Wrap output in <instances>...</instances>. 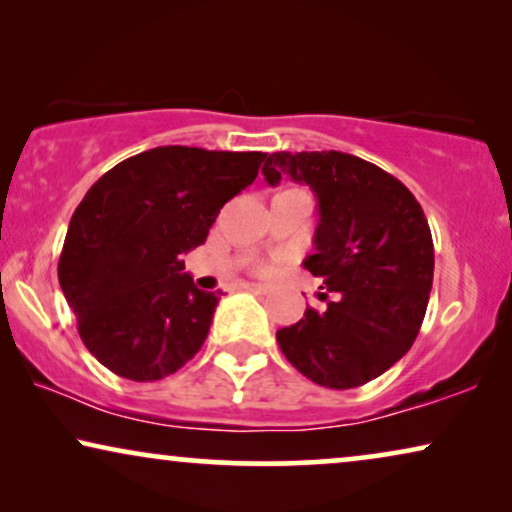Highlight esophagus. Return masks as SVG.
Wrapping results in <instances>:
<instances>
[{
	"instance_id": "obj_1",
	"label": "esophagus",
	"mask_w": 512,
	"mask_h": 512,
	"mask_svg": "<svg viewBox=\"0 0 512 512\" xmlns=\"http://www.w3.org/2000/svg\"><path fill=\"white\" fill-rule=\"evenodd\" d=\"M242 286L247 291H254V293H270L272 291L268 284H258V282H247V284H242Z\"/></svg>"
}]
</instances>
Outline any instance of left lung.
Listing matches in <instances>:
<instances>
[{
  "instance_id": "8db88e82",
  "label": "left lung",
  "mask_w": 512,
  "mask_h": 512,
  "mask_svg": "<svg viewBox=\"0 0 512 512\" xmlns=\"http://www.w3.org/2000/svg\"><path fill=\"white\" fill-rule=\"evenodd\" d=\"M263 174L270 186L291 177L317 195L314 254L303 265L338 296L279 328V349L321 387L375 380L408 354L429 305L433 240L422 205L382 167L342 151L272 153Z\"/></svg>"
}]
</instances>
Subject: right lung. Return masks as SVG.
<instances>
[{
  "label": "right lung",
  "instance_id": "obj_1",
  "mask_svg": "<svg viewBox=\"0 0 512 512\" xmlns=\"http://www.w3.org/2000/svg\"><path fill=\"white\" fill-rule=\"evenodd\" d=\"M265 156L158 146L90 186L69 221L58 279L83 345L104 368L156 382L200 352L221 291H200L181 256L205 244Z\"/></svg>",
  "mask_w": 512,
  "mask_h": 512
}]
</instances>
